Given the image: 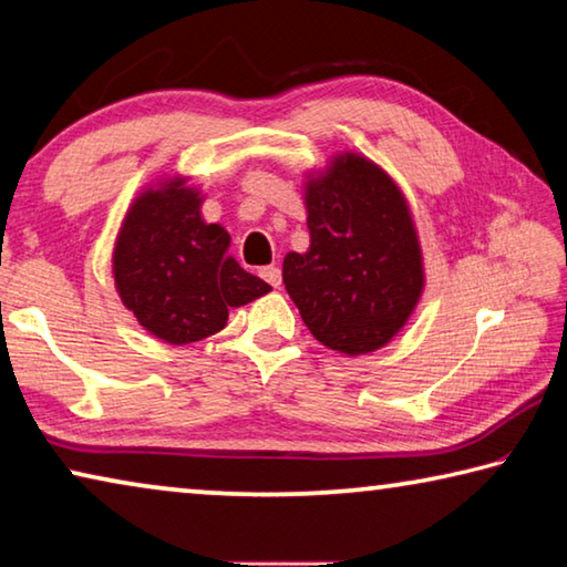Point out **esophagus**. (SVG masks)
Wrapping results in <instances>:
<instances>
[{"mask_svg": "<svg viewBox=\"0 0 567 567\" xmlns=\"http://www.w3.org/2000/svg\"><path fill=\"white\" fill-rule=\"evenodd\" d=\"M261 278L266 284H271L274 289H278V286H281V268L278 266H266V268H261Z\"/></svg>", "mask_w": 567, "mask_h": 567, "instance_id": "esophagus-1", "label": "esophagus"}]
</instances>
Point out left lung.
Wrapping results in <instances>:
<instances>
[{"instance_id": "left-lung-1", "label": "left lung", "mask_w": 567, "mask_h": 567, "mask_svg": "<svg viewBox=\"0 0 567 567\" xmlns=\"http://www.w3.org/2000/svg\"><path fill=\"white\" fill-rule=\"evenodd\" d=\"M311 246L284 258V284L323 347H384L422 293V254L396 185L359 155L337 157L306 190Z\"/></svg>"}]
</instances>
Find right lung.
I'll return each instance as SVG.
<instances>
[{"label":"right lung","instance_id":"1","mask_svg":"<svg viewBox=\"0 0 567 567\" xmlns=\"http://www.w3.org/2000/svg\"><path fill=\"white\" fill-rule=\"evenodd\" d=\"M230 236L203 223L200 198L183 181L133 203L115 246L120 299L168 344H193L220 331L230 306L271 291L228 256Z\"/></svg>","mask_w":567,"mask_h":567}]
</instances>
